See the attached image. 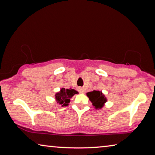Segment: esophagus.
Listing matches in <instances>:
<instances>
[{
  "label": "esophagus",
  "instance_id": "34e87169",
  "mask_svg": "<svg viewBox=\"0 0 155 155\" xmlns=\"http://www.w3.org/2000/svg\"><path fill=\"white\" fill-rule=\"evenodd\" d=\"M80 92H81V94H83V93H84V90H81Z\"/></svg>",
  "mask_w": 155,
  "mask_h": 155
}]
</instances>
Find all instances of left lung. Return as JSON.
<instances>
[{
  "mask_svg": "<svg viewBox=\"0 0 155 155\" xmlns=\"http://www.w3.org/2000/svg\"><path fill=\"white\" fill-rule=\"evenodd\" d=\"M87 96L96 109H101L107 102V98L104 97L102 91L94 90L93 91L87 93Z\"/></svg>",
  "mask_w": 155,
  "mask_h": 155,
  "instance_id": "obj_1",
  "label": "left lung"
}]
</instances>
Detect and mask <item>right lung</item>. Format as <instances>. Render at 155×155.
<instances>
[{
  "instance_id": "add662e5",
  "label": "right lung",
  "mask_w": 155,
  "mask_h": 155,
  "mask_svg": "<svg viewBox=\"0 0 155 155\" xmlns=\"http://www.w3.org/2000/svg\"><path fill=\"white\" fill-rule=\"evenodd\" d=\"M77 94H78V91L73 89L70 88V90H68V89L61 88L59 92L55 94V99L57 103L61 104L62 107H65L68 105L70 98Z\"/></svg>"
}]
</instances>
